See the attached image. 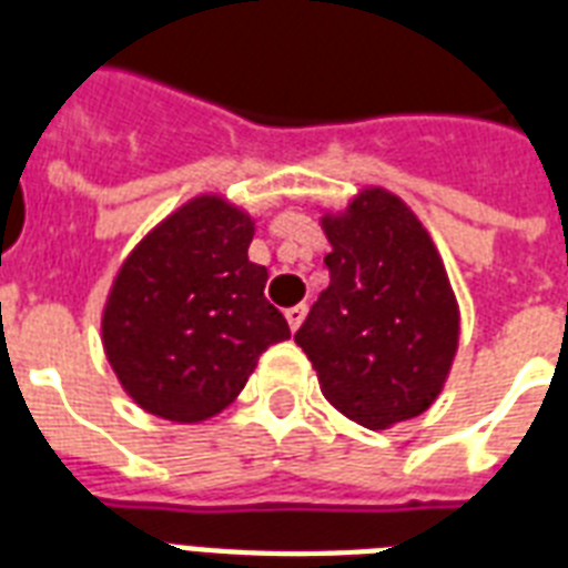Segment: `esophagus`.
<instances>
[{
  "label": "esophagus",
  "mask_w": 568,
  "mask_h": 568,
  "mask_svg": "<svg viewBox=\"0 0 568 568\" xmlns=\"http://www.w3.org/2000/svg\"><path fill=\"white\" fill-rule=\"evenodd\" d=\"M305 314H307L305 305H293V307H287V311H284V316H287V323H290V328H293V332H296L298 325H302Z\"/></svg>",
  "instance_id": "1"
}]
</instances>
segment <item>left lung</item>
<instances>
[{
	"label": "left lung",
	"instance_id": "1",
	"mask_svg": "<svg viewBox=\"0 0 568 568\" xmlns=\"http://www.w3.org/2000/svg\"><path fill=\"white\" fill-rule=\"evenodd\" d=\"M328 287L296 332L323 397L367 429L424 415L459 349V302L412 206L364 186L320 219Z\"/></svg>",
	"mask_w": 568,
	"mask_h": 568
}]
</instances>
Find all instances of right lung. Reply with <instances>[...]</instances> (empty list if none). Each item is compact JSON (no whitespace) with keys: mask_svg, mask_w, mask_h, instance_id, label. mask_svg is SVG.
<instances>
[{"mask_svg":"<svg viewBox=\"0 0 568 568\" xmlns=\"http://www.w3.org/2000/svg\"><path fill=\"white\" fill-rule=\"evenodd\" d=\"M254 219L204 192L165 215L121 263L105 296V358L133 403L201 424L240 397L287 320L263 296L270 272L248 261Z\"/></svg>","mask_w":568,"mask_h":568,"instance_id":"add662e5","label":"right lung"}]
</instances>
